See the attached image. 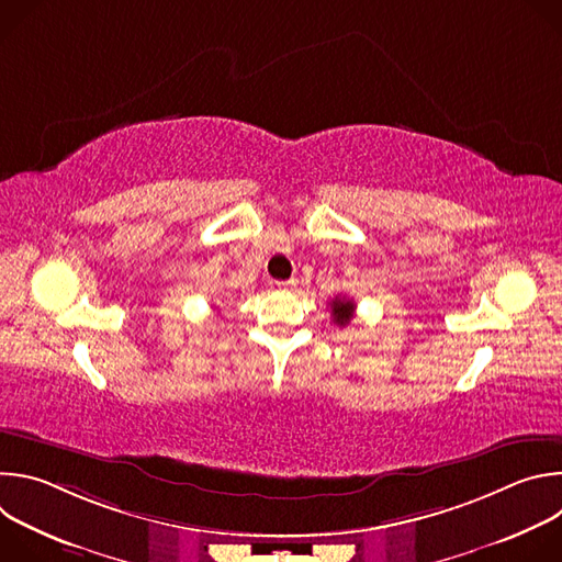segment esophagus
Wrapping results in <instances>:
<instances>
[{
  "mask_svg": "<svg viewBox=\"0 0 562 562\" xmlns=\"http://www.w3.org/2000/svg\"><path fill=\"white\" fill-rule=\"evenodd\" d=\"M276 286H278L280 291H291V289H295V286H297V278H291V280H282V282H276Z\"/></svg>",
  "mask_w": 562,
  "mask_h": 562,
  "instance_id": "obj_1",
  "label": "esophagus"
}]
</instances>
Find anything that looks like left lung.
<instances>
[{
  "mask_svg": "<svg viewBox=\"0 0 562 562\" xmlns=\"http://www.w3.org/2000/svg\"><path fill=\"white\" fill-rule=\"evenodd\" d=\"M353 311H356V304H353V300H349V297H336V300L331 302L334 323L340 325V327H345V325L351 323Z\"/></svg>",
  "mask_w": 562,
  "mask_h": 562,
  "instance_id": "1",
  "label": "left lung"
}]
</instances>
